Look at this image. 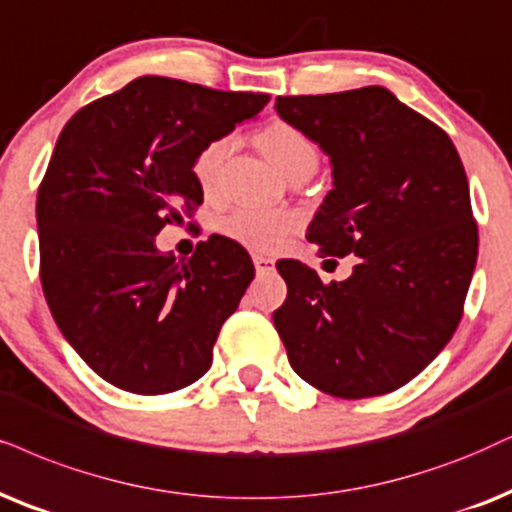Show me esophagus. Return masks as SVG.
Returning <instances> with one entry per match:
<instances>
[{"mask_svg": "<svg viewBox=\"0 0 512 512\" xmlns=\"http://www.w3.org/2000/svg\"><path fill=\"white\" fill-rule=\"evenodd\" d=\"M252 262H255L257 274H269V271H274V267H276V262L271 260V257H264V255H252Z\"/></svg>", "mask_w": 512, "mask_h": 512, "instance_id": "1", "label": "esophagus"}]
</instances>
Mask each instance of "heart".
<instances>
[{"mask_svg":"<svg viewBox=\"0 0 512 512\" xmlns=\"http://www.w3.org/2000/svg\"><path fill=\"white\" fill-rule=\"evenodd\" d=\"M257 146L283 174H288L293 167L316 165L319 153H316L314 141L302 132L293 122H269L267 127L257 134ZM231 137H217L210 144H205L196 153L193 160V177L203 191H210L215 186L219 167L229 155ZM295 229V217L283 210H264V208H238L224 219L226 236L236 238L238 243L248 248L271 252L281 248Z\"/></svg>","mask_w":512,"mask_h":512,"instance_id":"obj_1","label":"heart"}]
</instances>
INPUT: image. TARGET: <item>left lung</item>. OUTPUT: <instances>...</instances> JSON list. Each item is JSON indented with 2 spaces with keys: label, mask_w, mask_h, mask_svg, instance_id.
<instances>
[{
  "label": "left lung",
  "mask_w": 512,
  "mask_h": 512,
  "mask_svg": "<svg viewBox=\"0 0 512 512\" xmlns=\"http://www.w3.org/2000/svg\"><path fill=\"white\" fill-rule=\"evenodd\" d=\"M276 113L331 158L333 189L309 243L357 255L347 281L276 264L288 297L274 312L293 371L342 399L399 390L442 352L463 316L477 224L456 146L390 89L278 96Z\"/></svg>",
  "instance_id": "obj_1"
}]
</instances>
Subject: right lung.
<instances>
[{
	"label": "right lung",
	"mask_w": 512,
	"mask_h": 512,
	"mask_svg": "<svg viewBox=\"0 0 512 512\" xmlns=\"http://www.w3.org/2000/svg\"><path fill=\"white\" fill-rule=\"evenodd\" d=\"M267 101L146 75L63 127L37 191L42 290L63 338L120 390L167 394L208 373L255 267L231 238L177 260L155 236L203 203L200 148Z\"/></svg>",
	"instance_id": "1"
}]
</instances>
